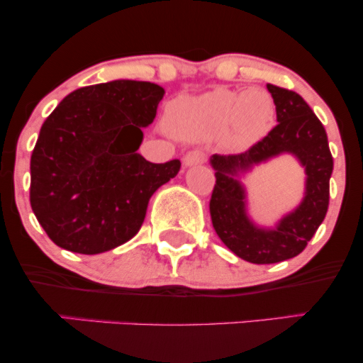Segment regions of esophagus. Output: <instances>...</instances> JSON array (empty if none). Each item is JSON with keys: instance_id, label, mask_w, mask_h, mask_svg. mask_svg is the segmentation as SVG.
<instances>
[{"instance_id": "obj_1", "label": "esophagus", "mask_w": 363, "mask_h": 363, "mask_svg": "<svg viewBox=\"0 0 363 363\" xmlns=\"http://www.w3.org/2000/svg\"><path fill=\"white\" fill-rule=\"evenodd\" d=\"M203 162H205V155H203V152H199V150H193V152L186 153L184 158H182L184 167H193V165L203 164Z\"/></svg>"}]
</instances>
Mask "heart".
Returning a JSON list of instances; mask_svg holds the SVG:
<instances>
[{
  "label": "heart",
  "mask_w": 363,
  "mask_h": 363,
  "mask_svg": "<svg viewBox=\"0 0 363 363\" xmlns=\"http://www.w3.org/2000/svg\"><path fill=\"white\" fill-rule=\"evenodd\" d=\"M274 114V101L266 90L216 89L174 102L167 124L181 138L206 140L222 135L227 147L244 150L266 136Z\"/></svg>",
  "instance_id": "obj_1"
}]
</instances>
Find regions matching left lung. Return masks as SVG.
<instances>
[{"label": "left lung", "instance_id": "1", "mask_svg": "<svg viewBox=\"0 0 363 363\" xmlns=\"http://www.w3.org/2000/svg\"><path fill=\"white\" fill-rule=\"evenodd\" d=\"M266 86L277 106V126L247 152L210 158L216 177L210 199L215 232L232 252L254 264L290 259L306 249L326 216L333 174L326 129L318 116L295 91L272 83ZM281 152H291L306 167V196L277 228L262 229L248 218L238 174Z\"/></svg>", "mask_w": 363, "mask_h": 363}]
</instances>
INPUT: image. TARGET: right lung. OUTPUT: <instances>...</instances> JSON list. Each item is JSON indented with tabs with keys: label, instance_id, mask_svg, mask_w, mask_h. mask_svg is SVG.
<instances>
[{
	"label": "right lung",
	"instance_id": "obj_1",
	"mask_svg": "<svg viewBox=\"0 0 363 363\" xmlns=\"http://www.w3.org/2000/svg\"><path fill=\"white\" fill-rule=\"evenodd\" d=\"M164 95L136 80L82 86L44 121L30 158V206L54 244L101 254L138 234L152 194L181 169L136 152Z\"/></svg>",
	"mask_w": 363,
	"mask_h": 363
}]
</instances>
